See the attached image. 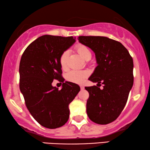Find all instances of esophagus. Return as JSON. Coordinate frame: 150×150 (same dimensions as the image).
Returning a JSON list of instances; mask_svg holds the SVG:
<instances>
[{"mask_svg":"<svg viewBox=\"0 0 150 150\" xmlns=\"http://www.w3.org/2000/svg\"><path fill=\"white\" fill-rule=\"evenodd\" d=\"M80 88H81V90H83L84 89V86L83 85H80Z\"/></svg>","mask_w":150,"mask_h":150,"instance_id":"esophagus-1","label":"esophagus"}]
</instances>
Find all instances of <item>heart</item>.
<instances>
[{
	"instance_id": "b5f03b06",
	"label": "heart",
	"mask_w": 150,
	"mask_h": 150,
	"mask_svg": "<svg viewBox=\"0 0 150 150\" xmlns=\"http://www.w3.org/2000/svg\"><path fill=\"white\" fill-rule=\"evenodd\" d=\"M76 50H77V53L79 54V56L84 60L91 58V52L86 45L79 44V45L76 46ZM68 52L65 51L61 54L60 57L59 62H60L61 68L62 69H66L67 67V57H68ZM88 75V73L86 71L73 70L67 73L66 78L69 81L73 82V83H81L83 81V80L85 79V78L87 77Z\"/></svg>"
}]
</instances>
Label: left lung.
<instances>
[{"mask_svg": "<svg viewBox=\"0 0 150 150\" xmlns=\"http://www.w3.org/2000/svg\"><path fill=\"white\" fill-rule=\"evenodd\" d=\"M78 40L94 52L97 64L88 79L97 86L85 88L90 95L88 116L94 123L109 124L117 119L127 102L133 86V60L121 43L108 37L80 36ZM100 83L102 90L98 86Z\"/></svg>", "mask_w": 150, "mask_h": 150, "instance_id": "1", "label": "left lung"}]
</instances>
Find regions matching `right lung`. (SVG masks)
I'll return each mask as SVG.
<instances>
[{"label": "right lung", "mask_w": 150, "mask_h": 150, "mask_svg": "<svg viewBox=\"0 0 150 150\" xmlns=\"http://www.w3.org/2000/svg\"><path fill=\"white\" fill-rule=\"evenodd\" d=\"M75 39L43 35L27 47L20 60V89L27 109L38 123L50 129L67 123L69 105L80 91L77 84L64 82L59 62ZM54 79L63 82L62 89L52 86Z\"/></svg>", "instance_id": "1"}]
</instances>
